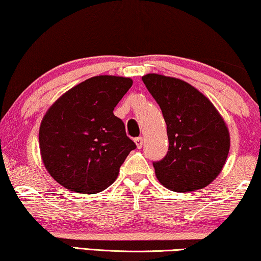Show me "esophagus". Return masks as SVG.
I'll use <instances>...</instances> for the list:
<instances>
[{
  "label": "esophagus",
  "mask_w": 261,
  "mask_h": 261,
  "mask_svg": "<svg viewBox=\"0 0 261 261\" xmlns=\"http://www.w3.org/2000/svg\"><path fill=\"white\" fill-rule=\"evenodd\" d=\"M135 143H136V145H137V148L141 149L142 146H143V137L136 138V139H135Z\"/></svg>",
  "instance_id": "1"
}]
</instances>
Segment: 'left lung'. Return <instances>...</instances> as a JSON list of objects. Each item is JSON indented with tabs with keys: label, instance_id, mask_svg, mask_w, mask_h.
<instances>
[{
	"label": "left lung",
	"instance_id": "8db88e82",
	"mask_svg": "<svg viewBox=\"0 0 261 261\" xmlns=\"http://www.w3.org/2000/svg\"><path fill=\"white\" fill-rule=\"evenodd\" d=\"M143 83L162 110L169 148L153 162L156 177L178 193L194 192L212 183L229 152V131L211 100L181 79L150 73Z\"/></svg>",
	"mask_w": 261,
	"mask_h": 261
}]
</instances>
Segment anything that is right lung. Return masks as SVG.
I'll use <instances>...</instances> for the list:
<instances>
[{
    "mask_svg": "<svg viewBox=\"0 0 261 261\" xmlns=\"http://www.w3.org/2000/svg\"><path fill=\"white\" fill-rule=\"evenodd\" d=\"M130 78L98 75L68 90L48 109L39 131L47 171L71 192L95 194L112 185L136 144L113 110Z\"/></svg>",
    "mask_w": 261,
    "mask_h": 261,
    "instance_id": "1",
    "label": "right lung"
}]
</instances>
